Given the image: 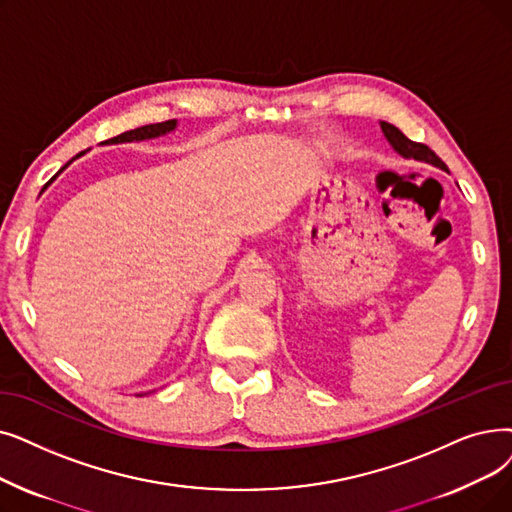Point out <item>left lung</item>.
<instances>
[{"label":"left lung","instance_id":"left-lung-1","mask_svg":"<svg viewBox=\"0 0 512 512\" xmlns=\"http://www.w3.org/2000/svg\"><path fill=\"white\" fill-rule=\"evenodd\" d=\"M381 129H383V136L387 138V142L391 144V148L399 154V157L404 159H414V161H420V163H427V165H433L441 171H448L446 163H443L437 154L425 146V144H416L412 140H408L402 131H399L395 125L391 123H385L381 121Z\"/></svg>","mask_w":512,"mask_h":512}]
</instances>
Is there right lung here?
Returning <instances> with one entry per match:
<instances>
[{
    "mask_svg": "<svg viewBox=\"0 0 512 512\" xmlns=\"http://www.w3.org/2000/svg\"><path fill=\"white\" fill-rule=\"evenodd\" d=\"M175 127H177V119H171V121H163V123H152V125H144V127H138V129H131V131H125V133H121V136H117V138H110V140H106V142H102V144H125V142H144V140H154V138H161V136H167V133H171V131H175ZM81 154H85V152H79L77 157H73L69 163H66L54 177L52 180L43 186V190H46L56 177L69 167L75 159H79ZM41 190V192H43ZM140 395H144V393H140Z\"/></svg>",
    "mask_w": 512,
    "mask_h": 512,
    "instance_id": "obj_1",
    "label": "right lung"
}]
</instances>
